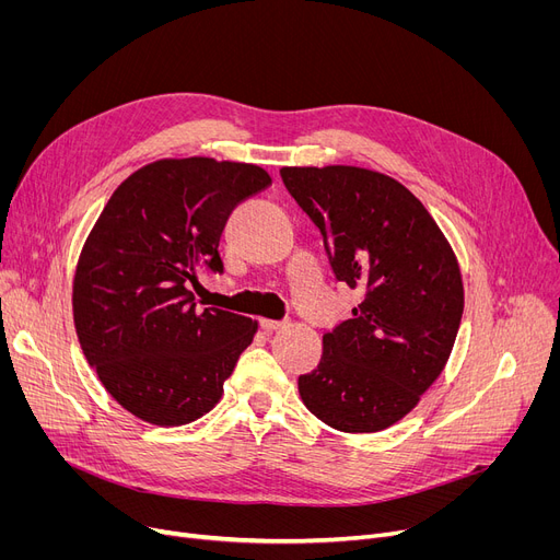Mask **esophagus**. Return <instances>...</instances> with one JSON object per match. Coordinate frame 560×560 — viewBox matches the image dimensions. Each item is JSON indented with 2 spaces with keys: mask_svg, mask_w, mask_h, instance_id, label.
Wrapping results in <instances>:
<instances>
[{
  "mask_svg": "<svg viewBox=\"0 0 560 560\" xmlns=\"http://www.w3.org/2000/svg\"><path fill=\"white\" fill-rule=\"evenodd\" d=\"M260 329H262V331H268V334H272V331L283 329V322H277V319H260Z\"/></svg>",
  "mask_w": 560,
  "mask_h": 560,
  "instance_id": "esophagus-1",
  "label": "esophagus"
}]
</instances>
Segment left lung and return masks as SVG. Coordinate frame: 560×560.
Instances as JSON below:
<instances>
[{
	"label": "left lung",
	"mask_w": 560,
	"mask_h": 560,
	"mask_svg": "<svg viewBox=\"0 0 560 560\" xmlns=\"http://www.w3.org/2000/svg\"><path fill=\"white\" fill-rule=\"evenodd\" d=\"M315 222L336 279L365 292L300 376L311 413L345 433H376L443 374L463 317L456 254L422 201L388 174L354 165L281 167Z\"/></svg>",
	"instance_id": "8db88e82"
}]
</instances>
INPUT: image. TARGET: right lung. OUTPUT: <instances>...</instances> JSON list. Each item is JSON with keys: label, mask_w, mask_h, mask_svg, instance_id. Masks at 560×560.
Wrapping results in <instances>:
<instances>
[{"label": "right lung", "mask_w": 560, "mask_h": 560, "mask_svg": "<svg viewBox=\"0 0 560 560\" xmlns=\"http://www.w3.org/2000/svg\"><path fill=\"white\" fill-rule=\"evenodd\" d=\"M272 184L252 163L206 156L147 163L115 188L88 233L72 281L79 345L131 416L184 427L222 399L258 322L195 308L197 272H222L231 211Z\"/></svg>", "instance_id": "1"}]
</instances>
